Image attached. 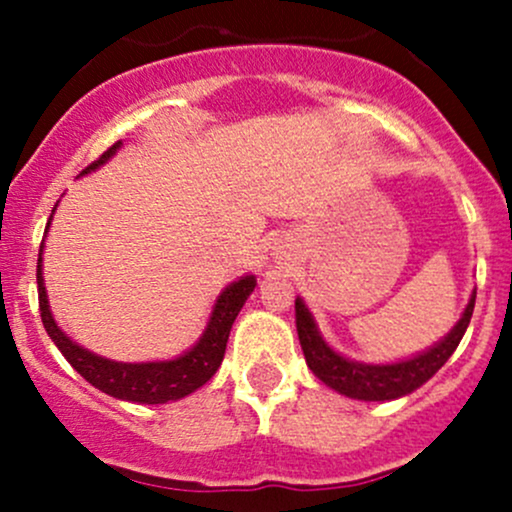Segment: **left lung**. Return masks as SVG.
<instances>
[{
	"mask_svg": "<svg viewBox=\"0 0 512 512\" xmlns=\"http://www.w3.org/2000/svg\"><path fill=\"white\" fill-rule=\"evenodd\" d=\"M474 298L477 291L469 298L467 308L455 327L448 332V337L440 339L436 346L424 351V354L407 358L399 363H385V366H373V363H358L339 356L337 351L327 346L322 334L317 332V325L305 308L301 298H296V330L301 339V349L305 363L313 370L317 378L327 387L337 390L339 395L351 399H363V402H390V399L404 397L421 387L428 378L438 373L445 366V361L457 349L460 339L467 332L469 320L474 313Z\"/></svg>",
	"mask_w": 512,
	"mask_h": 512,
	"instance_id": "obj_1",
	"label": "left lung"
}]
</instances>
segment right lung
I'll return each mask as SVG.
<instances>
[{
  "label": "right lung",
  "mask_w": 512,
  "mask_h": 512,
  "mask_svg": "<svg viewBox=\"0 0 512 512\" xmlns=\"http://www.w3.org/2000/svg\"><path fill=\"white\" fill-rule=\"evenodd\" d=\"M122 142L110 146L105 154L93 161L91 166L81 170V175L91 173L98 166H103L110 156H115V151L120 149ZM57 207V204H55ZM55 211V209H52ZM52 221V216H50ZM48 221V228H50ZM38 303H40V317H43V325L48 330L50 339L57 344V349L62 351L64 358L72 363V368L79 375H84L86 383L105 392V395L125 399V402H137V404H166L175 402V399L187 397L190 392H195L197 387H202L211 375L216 373L226 354V342L228 334H231L233 322L243 308L245 301L252 291H255V276H240L238 281H233L231 286L221 291L219 301L214 303L211 317L207 322V330H204L199 342L192 346L190 351L173 358V361H151V363H120L110 361V358L96 356L91 351L79 346L76 342L64 334L57 327L55 317L50 313L48 305V291L43 284V245L38 252Z\"/></svg>",
  "instance_id": "obj_1"
}]
</instances>
